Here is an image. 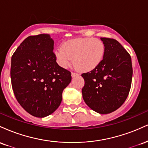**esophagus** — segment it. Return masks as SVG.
I'll return each mask as SVG.
<instances>
[{"label": "esophagus", "mask_w": 148, "mask_h": 148, "mask_svg": "<svg viewBox=\"0 0 148 148\" xmlns=\"http://www.w3.org/2000/svg\"><path fill=\"white\" fill-rule=\"evenodd\" d=\"M78 74H76V73H74V72H72V77H74V76H77Z\"/></svg>", "instance_id": "esophagus-1"}]
</instances>
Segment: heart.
I'll use <instances>...</instances> for the list:
<instances>
[{
    "mask_svg": "<svg viewBox=\"0 0 148 148\" xmlns=\"http://www.w3.org/2000/svg\"><path fill=\"white\" fill-rule=\"evenodd\" d=\"M105 45L101 40L86 37L64 42L55 51L58 63L62 67H68L72 59L80 72H88L96 69L102 62L105 55Z\"/></svg>",
    "mask_w": 148,
    "mask_h": 148,
    "instance_id": "heart-1",
    "label": "heart"
}]
</instances>
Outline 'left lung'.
Instances as JSON below:
<instances>
[{
    "label": "left lung",
    "mask_w": 148,
    "mask_h": 148,
    "mask_svg": "<svg viewBox=\"0 0 148 148\" xmlns=\"http://www.w3.org/2000/svg\"><path fill=\"white\" fill-rule=\"evenodd\" d=\"M105 55L101 64L83 74L85 85L83 99L92 110L100 114L112 113L126 100L132 84V59L128 52L114 39L101 37Z\"/></svg>",
    "instance_id": "left-lung-1"
}]
</instances>
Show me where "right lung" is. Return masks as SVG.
<instances>
[{
	"mask_svg": "<svg viewBox=\"0 0 148 148\" xmlns=\"http://www.w3.org/2000/svg\"><path fill=\"white\" fill-rule=\"evenodd\" d=\"M54 41L48 34L29 36L11 60L12 86L19 104L37 118H45L60 106L62 91L72 76L56 62Z\"/></svg>",
	"mask_w": 148,
	"mask_h": 148,
	"instance_id": "add662e5",
	"label": "right lung"
}]
</instances>
